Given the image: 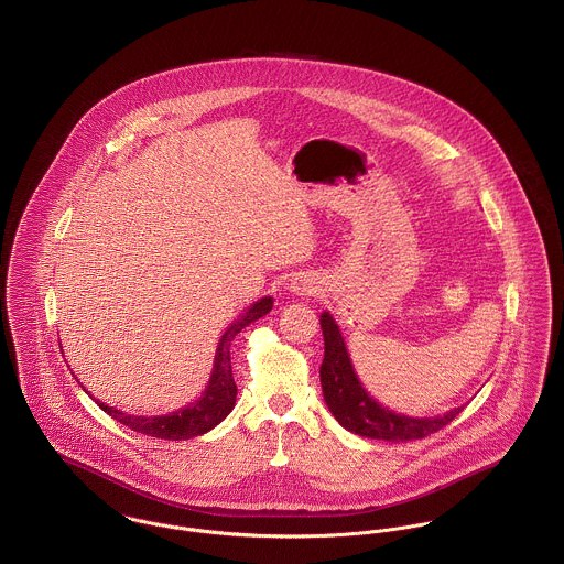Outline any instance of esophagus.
I'll list each match as a JSON object with an SVG mask.
<instances>
[{
    "label": "esophagus",
    "instance_id": "obj_1",
    "mask_svg": "<svg viewBox=\"0 0 564 564\" xmlns=\"http://www.w3.org/2000/svg\"><path fill=\"white\" fill-rule=\"evenodd\" d=\"M290 292H294L299 296H313L317 292V281L312 276H296L290 283Z\"/></svg>",
    "mask_w": 564,
    "mask_h": 564
}]
</instances>
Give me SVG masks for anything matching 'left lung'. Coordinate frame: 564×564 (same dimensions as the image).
<instances>
[{
	"instance_id": "8db88e82",
	"label": "left lung",
	"mask_w": 564,
	"mask_h": 564,
	"mask_svg": "<svg viewBox=\"0 0 564 564\" xmlns=\"http://www.w3.org/2000/svg\"><path fill=\"white\" fill-rule=\"evenodd\" d=\"M324 335V361L319 366V382L324 402L335 420L350 433L382 441H413L424 438L449 424L460 411L452 409L438 417H406L378 404L364 389L350 364L344 337L328 312L319 315Z\"/></svg>"
}]
</instances>
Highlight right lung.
Here are the masks:
<instances>
[{
  "label": "right lung",
  "instance_id": "obj_1",
  "mask_svg": "<svg viewBox=\"0 0 564 564\" xmlns=\"http://www.w3.org/2000/svg\"><path fill=\"white\" fill-rule=\"evenodd\" d=\"M272 310V299L265 296L261 301H257L254 305L249 307V312L245 313L240 319H236L220 337L218 348H216V357H214V370L209 376V382L203 391V395L192 402L186 409H180L175 413L169 415H155V417H140V415H127L123 411L108 406L106 402H99V409L106 411L110 417H115L117 422L126 424L127 429L142 433L147 437L169 438V441H182V438L198 437L205 435L207 431H212L214 426H218L234 409L236 404V395H238V387L234 380L231 372V341L234 337L249 326L254 319L263 317L265 313ZM86 391V389H84ZM88 393V391H86Z\"/></svg>",
  "mask_w": 564,
  "mask_h": 564
}]
</instances>
